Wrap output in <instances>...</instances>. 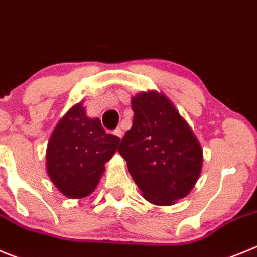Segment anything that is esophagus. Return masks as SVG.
I'll return each mask as SVG.
<instances>
[{"label": "esophagus", "instance_id": "34e87169", "mask_svg": "<svg viewBox=\"0 0 257 257\" xmlns=\"http://www.w3.org/2000/svg\"><path fill=\"white\" fill-rule=\"evenodd\" d=\"M123 134H124V132H123V129H121V128L115 129V136H117L119 138H123Z\"/></svg>", "mask_w": 257, "mask_h": 257}]
</instances>
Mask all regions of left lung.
Returning <instances> with one entry per match:
<instances>
[{"instance_id": "obj_1", "label": "left lung", "mask_w": 257, "mask_h": 257, "mask_svg": "<svg viewBox=\"0 0 257 257\" xmlns=\"http://www.w3.org/2000/svg\"><path fill=\"white\" fill-rule=\"evenodd\" d=\"M133 125L119 154L142 196L157 206L174 205L195 187L202 169V147L174 103L161 92L132 98Z\"/></svg>"}]
</instances>
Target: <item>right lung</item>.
Returning <instances> with one entry per match:
<instances>
[{"mask_svg":"<svg viewBox=\"0 0 257 257\" xmlns=\"http://www.w3.org/2000/svg\"><path fill=\"white\" fill-rule=\"evenodd\" d=\"M120 138L106 133L98 117H88L83 102L61 117L48 141L46 169L62 195L84 198L97 187Z\"/></svg>","mask_w":257,"mask_h":257,"instance_id":"add662e5","label":"right lung"}]
</instances>
